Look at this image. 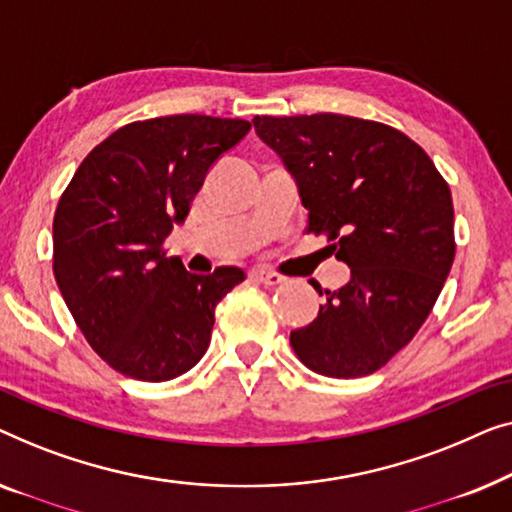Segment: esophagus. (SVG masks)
<instances>
[{
	"label": "esophagus",
	"instance_id": "34e87169",
	"mask_svg": "<svg viewBox=\"0 0 512 512\" xmlns=\"http://www.w3.org/2000/svg\"><path fill=\"white\" fill-rule=\"evenodd\" d=\"M248 278L253 280V283H262V285H266V287H273V285L285 283V278L280 276V273L264 269V266H253V269L248 271Z\"/></svg>",
	"mask_w": 512,
	"mask_h": 512
}]
</instances>
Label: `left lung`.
<instances>
[{
	"instance_id": "1",
	"label": "left lung",
	"mask_w": 512,
	"mask_h": 512,
	"mask_svg": "<svg viewBox=\"0 0 512 512\" xmlns=\"http://www.w3.org/2000/svg\"><path fill=\"white\" fill-rule=\"evenodd\" d=\"M253 125L299 185L306 232L325 234L350 266L318 318L292 331V348L320 376H369L413 341L443 290L455 259L450 187L383 122L313 113L257 115Z\"/></svg>"
}]
</instances>
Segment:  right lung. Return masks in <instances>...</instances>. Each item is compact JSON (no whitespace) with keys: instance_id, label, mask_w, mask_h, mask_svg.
Masks as SVG:
<instances>
[{"instance_id":"1","label":"right lung","mask_w":512,"mask_h":512,"mask_svg":"<svg viewBox=\"0 0 512 512\" xmlns=\"http://www.w3.org/2000/svg\"><path fill=\"white\" fill-rule=\"evenodd\" d=\"M250 122L162 115L115 129L76 169L53 220V273L92 350L122 376H183L211 343L215 306L246 273L197 276L164 241L213 162Z\"/></svg>"}]
</instances>
